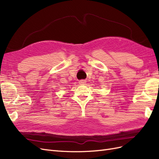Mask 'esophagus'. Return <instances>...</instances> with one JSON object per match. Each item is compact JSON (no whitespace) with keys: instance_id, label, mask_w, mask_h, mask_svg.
Wrapping results in <instances>:
<instances>
[{"instance_id":"esophagus-1","label":"esophagus","mask_w":159,"mask_h":159,"mask_svg":"<svg viewBox=\"0 0 159 159\" xmlns=\"http://www.w3.org/2000/svg\"><path fill=\"white\" fill-rule=\"evenodd\" d=\"M85 82H86V81L85 80H81V81H80V84L84 85V84H85Z\"/></svg>"}]
</instances>
